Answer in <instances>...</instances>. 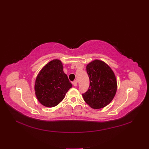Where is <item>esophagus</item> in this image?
Instances as JSON below:
<instances>
[{"label": "esophagus", "instance_id": "esophagus-1", "mask_svg": "<svg viewBox=\"0 0 149 149\" xmlns=\"http://www.w3.org/2000/svg\"><path fill=\"white\" fill-rule=\"evenodd\" d=\"M72 84H73V85L74 86H77V81L75 80V81H74L72 83Z\"/></svg>", "mask_w": 149, "mask_h": 149}]
</instances>
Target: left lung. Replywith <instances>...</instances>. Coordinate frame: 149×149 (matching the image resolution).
I'll return each mask as SVG.
<instances>
[{
	"instance_id": "8db88e82",
	"label": "left lung",
	"mask_w": 149,
	"mask_h": 149,
	"mask_svg": "<svg viewBox=\"0 0 149 149\" xmlns=\"http://www.w3.org/2000/svg\"><path fill=\"white\" fill-rule=\"evenodd\" d=\"M90 86L82 95L91 108L99 109L107 106L113 99L117 90L115 75L107 64L102 60H94L86 66Z\"/></svg>"
}]
</instances>
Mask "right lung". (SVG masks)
I'll list each match as a JSON object with an SVG mask.
<instances>
[{"mask_svg": "<svg viewBox=\"0 0 149 149\" xmlns=\"http://www.w3.org/2000/svg\"><path fill=\"white\" fill-rule=\"evenodd\" d=\"M72 85L63 71V65L58 59L45 65L38 72L34 90L38 101L43 106L52 107L64 99Z\"/></svg>", "mask_w": 149, "mask_h": 149, "instance_id": "right-lung-1", "label": "right lung"}]
</instances>
